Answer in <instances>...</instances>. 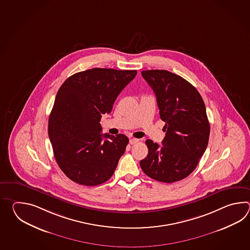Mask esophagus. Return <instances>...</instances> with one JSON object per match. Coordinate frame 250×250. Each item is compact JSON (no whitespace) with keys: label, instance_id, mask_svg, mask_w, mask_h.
<instances>
[{"label":"esophagus","instance_id":"obj_1","mask_svg":"<svg viewBox=\"0 0 250 250\" xmlns=\"http://www.w3.org/2000/svg\"><path fill=\"white\" fill-rule=\"evenodd\" d=\"M138 138H130L129 139V144H131V145H134V144L138 143Z\"/></svg>","mask_w":250,"mask_h":250}]
</instances>
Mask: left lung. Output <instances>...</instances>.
<instances>
[{"mask_svg": "<svg viewBox=\"0 0 250 250\" xmlns=\"http://www.w3.org/2000/svg\"><path fill=\"white\" fill-rule=\"evenodd\" d=\"M154 90L160 118L165 123L163 146L147 139L148 154L141 169L155 181L172 183L196 169L209 140L210 125L205 103L195 86L165 69L143 70Z\"/></svg>", "mask_w": 250, "mask_h": 250, "instance_id": "left-lung-1", "label": "left lung"}]
</instances>
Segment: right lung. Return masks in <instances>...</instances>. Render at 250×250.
Instances as JSON below:
<instances>
[{"label":"right lung","instance_id":"1","mask_svg":"<svg viewBox=\"0 0 250 250\" xmlns=\"http://www.w3.org/2000/svg\"><path fill=\"white\" fill-rule=\"evenodd\" d=\"M136 75L137 70L95 68L70 76L61 85L48 134L59 167L71 181L96 186L112 177L128 138L102 134L100 120L112 112L119 94Z\"/></svg>","mask_w":250,"mask_h":250}]
</instances>
